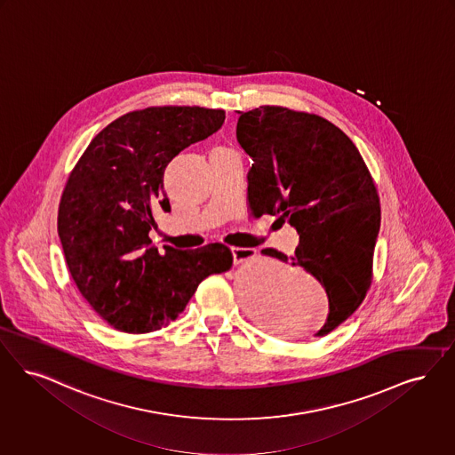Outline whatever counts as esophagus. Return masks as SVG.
Here are the masks:
<instances>
[{"instance_id":"obj_1","label":"esophagus","mask_w":455,"mask_h":455,"mask_svg":"<svg viewBox=\"0 0 455 455\" xmlns=\"http://www.w3.org/2000/svg\"><path fill=\"white\" fill-rule=\"evenodd\" d=\"M232 255H234V262L240 264L245 262L249 259H252L255 255L254 249H240V247H232Z\"/></svg>"}]
</instances>
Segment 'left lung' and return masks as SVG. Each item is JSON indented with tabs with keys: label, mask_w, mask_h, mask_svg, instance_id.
I'll return each instance as SVG.
<instances>
[{
	"label": "left lung",
	"mask_w": 455,
	"mask_h": 455,
	"mask_svg": "<svg viewBox=\"0 0 455 455\" xmlns=\"http://www.w3.org/2000/svg\"><path fill=\"white\" fill-rule=\"evenodd\" d=\"M236 140L252 157L251 215H277L299 234L294 255L264 249L315 275L328 296L323 337L359 308L372 281L381 204L361 152L325 118L284 107L240 113Z\"/></svg>",
	"instance_id": "1"
}]
</instances>
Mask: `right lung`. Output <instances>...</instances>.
I'll return each instance as SVG.
<instances>
[{"label":"right lung","mask_w":455,"mask_h":455,"mask_svg":"<svg viewBox=\"0 0 455 455\" xmlns=\"http://www.w3.org/2000/svg\"><path fill=\"white\" fill-rule=\"evenodd\" d=\"M223 122V109L201 107L130 111L103 128L74 165L57 232L77 290L111 327L127 333L165 327L204 277L232 267L223 243L195 251L164 245L159 252L148 236L154 210H171L167 164Z\"/></svg>","instance_id":"1"}]
</instances>
